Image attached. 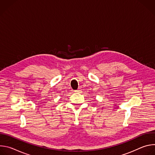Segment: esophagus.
<instances>
[{"mask_svg": "<svg viewBox=\"0 0 155 155\" xmlns=\"http://www.w3.org/2000/svg\"><path fill=\"white\" fill-rule=\"evenodd\" d=\"M75 93H80V92H81V90H75Z\"/></svg>", "mask_w": 155, "mask_h": 155, "instance_id": "obj_1", "label": "esophagus"}]
</instances>
